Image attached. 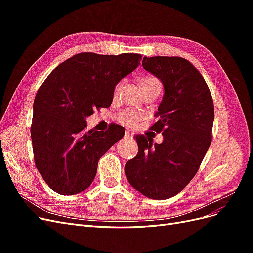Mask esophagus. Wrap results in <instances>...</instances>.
Returning a JSON list of instances; mask_svg holds the SVG:
<instances>
[{"label":"esophagus","instance_id":"34e87169","mask_svg":"<svg viewBox=\"0 0 253 253\" xmlns=\"http://www.w3.org/2000/svg\"><path fill=\"white\" fill-rule=\"evenodd\" d=\"M125 137H126V139H133L134 134H133L131 131H126V133H125Z\"/></svg>","mask_w":253,"mask_h":253}]
</instances>
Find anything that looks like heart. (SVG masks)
I'll use <instances>...</instances> for the list:
<instances>
[{"mask_svg": "<svg viewBox=\"0 0 253 253\" xmlns=\"http://www.w3.org/2000/svg\"><path fill=\"white\" fill-rule=\"evenodd\" d=\"M155 84H159L160 82L156 77H153V76H147V77H143L140 79V87H147V86H151V85H155ZM119 88V84H117L116 87L114 89V94L116 95L117 91ZM140 115L132 110H127V111H122L117 115V120L122 125L126 126H132L133 124L139 119Z\"/></svg>", "mask_w": 253, "mask_h": 253, "instance_id": "1", "label": "heart"}]
</instances>
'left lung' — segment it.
<instances>
[{
	"mask_svg": "<svg viewBox=\"0 0 253 253\" xmlns=\"http://www.w3.org/2000/svg\"><path fill=\"white\" fill-rule=\"evenodd\" d=\"M142 66L164 84L165 94L151 129L164 141L136 135L137 155L125 173L134 189L152 200H167L194 177L211 144L214 105L201 73L180 57H143Z\"/></svg>",
	"mask_w": 253,
	"mask_h": 253,
	"instance_id": "1",
	"label": "left lung"
}]
</instances>
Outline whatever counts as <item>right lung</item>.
I'll use <instances>...</instances> for the list:
<instances>
[{
  "instance_id": "add662e5",
  "label": "right lung",
  "mask_w": 253,
  "mask_h": 253,
  "mask_svg": "<svg viewBox=\"0 0 253 253\" xmlns=\"http://www.w3.org/2000/svg\"><path fill=\"white\" fill-rule=\"evenodd\" d=\"M140 60L139 53L81 52L58 65L40 86L30 135L37 169L55 192L73 195L87 189L99 159L124 137L118 125L102 133L85 131L86 117L109 108L118 82Z\"/></svg>"
}]
</instances>
